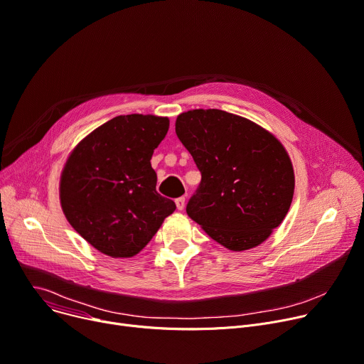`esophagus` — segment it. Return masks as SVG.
Listing matches in <instances>:
<instances>
[{
	"mask_svg": "<svg viewBox=\"0 0 364 364\" xmlns=\"http://www.w3.org/2000/svg\"><path fill=\"white\" fill-rule=\"evenodd\" d=\"M176 207H178V210H183L185 208V197H179V198H176Z\"/></svg>",
	"mask_w": 364,
	"mask_h": 364,
	"instance_id": "obj_1",
	"label": "esophagus"
}]
</instances>
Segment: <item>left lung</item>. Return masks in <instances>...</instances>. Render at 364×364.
I'll use <instances>...</instances> for the list:
<instances>
[{"mask_svg": "<svg viewBox=\"0 0 364 364\" xmlns=\"http://www.w3.org/2000/svg\"><path fill=\"white\" fill-rule=\"evenodd\" d=\"M176 135L201 172L188 215L230 250L262 243L293 200V166L282 143L249 119L218 109L181 114Z\"/></svg>", "mask_w": 364, "mask_h": 364, "instance_id": "obj_1", "label": "left lung"}]
</instances>
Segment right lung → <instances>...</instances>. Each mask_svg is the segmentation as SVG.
<instances>
[{
    "label": "right lung",
    "instance_id": "obj_1",
    "mask_svg": "<svg viewBox=\"0 0 364 364\" xmlns=\"http://www.w3.org/2000/svg\"><path fill=\"white\" fill-rule=\"evenodd\" d=\"M169 119L121 115L75 147L61 176V205L74 230L112 258L136 255L176 205L156 191L151 156Z\"/></svg>",
    "mask_w": 364,
    "mask_h": 364
}]
</instances>
